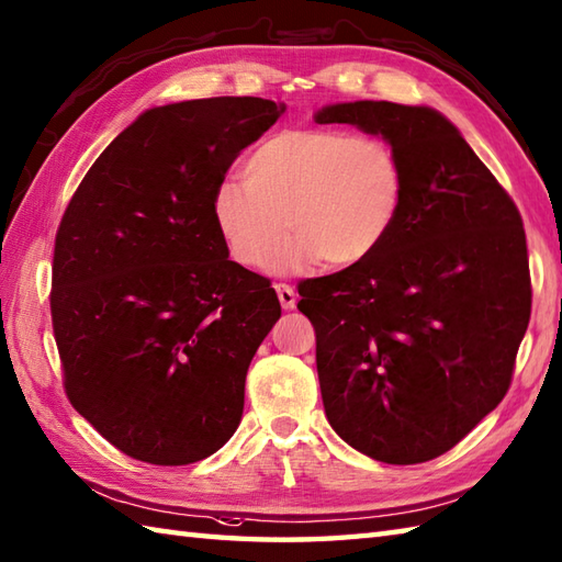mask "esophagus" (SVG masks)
Segmentation results:
<instances>
[{
    "instance_id": "1",
    "label": "esophagus",
    "mask_w": 562,
    "mask_h": 562,
    "mask_svg": "<svg viewBox=\"0 0 562 562\" xmlns=\"http://www.w3.org/2000/svg\"><path fill=\"white\" fill-rule=\"evenodd\" d=\"M274 292H278V300H280L282 308H294V304H296V292H294V288H290V284L280 282V284H274Z\"/></svg>"
}]
</instances>
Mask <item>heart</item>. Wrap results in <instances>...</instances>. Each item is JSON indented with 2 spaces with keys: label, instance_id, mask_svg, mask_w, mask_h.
<instances>
[{
  "label": "heart",
  "instance_id": "obj_1",
  "mask_svg": "<svg viewBox=\"0 0 562 562\" xmlns=\"http://www.w3.org/2000/svg\"><path fill=\"white\" fill-rule=\"evenodd\" d=\"M244 183H222L212 220L229 254L266 268L296 234L290 260L352 268L391 236L405 202V169L386 139L300 127L262 139Z\"/></svg>",
  "mask_w": 562,
  "mask_h": 562
}]
</instances>
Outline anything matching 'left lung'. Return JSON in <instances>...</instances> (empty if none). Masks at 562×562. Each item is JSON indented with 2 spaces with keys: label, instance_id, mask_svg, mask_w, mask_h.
Masks as SVG:
<instances>
[{
  "label": "left lung",
  "instance_id": "8db88e82",
  "mask_svg": "<svg viewBox=\"0 0 562 562\" xmlns=\"http://www.w3.org/2000/svg\"><path fill=\"white\" fill-rule=\"evenodd\" d=\"M318 125L381 135L405 202L372 258L300 284L330 427L384 463L437 459L497 408L531 316L521 214L445 115L355 101Z\"/></svg>",
  "mask_w": 562,
  "mask_h": 562
}]
</instances>
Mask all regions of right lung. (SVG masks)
<instances>
[{"label": "right lung", "instance_id": "add662e5", "mask_svg": "<svg viewBox=\"0 0 562 562\" xmlns=\"http://www.w3.org/2000/svg\"><path fill=\"white\" fill-rule=\"evenodd\" d=\"M282 113L254 97L149 109L59 222L50 314L67 398L137 461L207 459L241 423L248 364L282 308L268 278L229 260L212 198Z\"/></svg>", "mask_w": 562, "mask_h": 562}]
</instances>
